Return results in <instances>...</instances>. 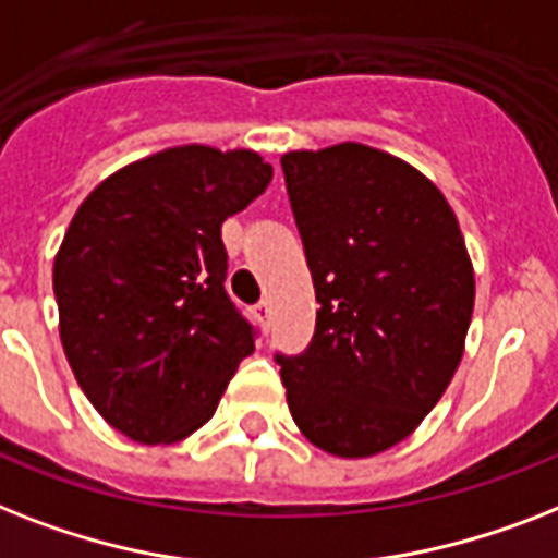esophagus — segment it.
Returning a JSON list of instances; mask_svg holds the SVG:
<instances>
[{"label":"esophagus","mask_w":558,"mask_h":558,"mask_svg":"<svg viewBox=\"0 0 558 558\" xmlns=\"http://www.w3.org/2000/svg\"><path fill=\"white\" fill-rule=\"evenodd\" d=\"M269 315H271L269 303H266V301L257 303V306H255V318L260 320V326H264V329H269Z\"/></svg>","instance_id":"obj_1"}]
</instances>
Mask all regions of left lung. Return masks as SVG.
<instances>
[{
    "label": "left lung",
    "mask_w": 558,
    "mask_h": 558,
    "mask_svg": "<svg viewBox=\"0 0 558 558\" xmlns=\"http://www.w3.org/2000/svg\"><path fill=\"white\" fill-rule=\"evenodd\" d=\"M320 310L301 355H275L294 424L366 459L404 441L459 369L475 278L450 203L361 143L280 157Z\"/></svg>",
    "instance_id": "obj_1"
}]
</instances>
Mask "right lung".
Listing matches in <instances>:
<instances>
[{"label": "right lung", "mask_w": 558, "mask_h": 558, "mask_svg": "<svg viewBox=\"0 0 558 558\" xmlns=\"http://www.w3.org/2000/svg\"><path fill=\"white\" fill-rule=\"evenodd\" d=\"M255 151L180 146L131 162L76 208L53 260L59 338L97 412L140 444L215 415L255 326L226 294L220 226L266 192Z\"/></svg>", "instance_id": "right-lung-1"}]
</instances>
